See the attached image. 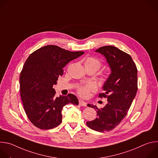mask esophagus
Returning a JSON list of instances; mask_svg holds the SVG:
<instances>
[{
  "label": "esophagus",
  "mask_w": 158,
  "mask_h": 158,
  "mask_svg": "<svg viewBox=\"0 0 158 158\" xmlns=\"http://www.w3.org/2000/svg\"><path fill=\"white\" fill-rule=\"evenodd\" d=\"M79 104L80 106H85V107L87 106V103L81 99L79 100Z\"/></svg>",
  "instance_id": "obj_1"
}]
</instances>
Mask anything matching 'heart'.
<instances>
[{
	"instance_id": "1",
	"label": "heart",
	"mask_w": 158,
	"mask_h": 158,
	"mask_svg": "<svg viewBox=\"0 0 158 158\" xmlns=\"http://www.w3.org/2000/svg\"><path fill=\"white\" fill-rule=\"evenodd\" d=\"M84 65L85 69L91 68L97 71L102 66V62L96 57H88L84 60ZM107 74L102 75L104 79H107ZM96 90V85L94 83L89 82L85 85L79 86L77 89V93L82 98H87L89 96L90 93L95 91Z\"/></svg>"
}]
</instances>
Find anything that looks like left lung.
<instances>
[{"label": "left lung", "instance_id": "8db88e82", "mask_svg": "<svg viewBox=\"0 0 158 158\" xmlns=\"http://www.w3.org/2000/svg\"><path fill=\"white\" fill-rule=\"evenodd\" d=\"M104 55L111 74L103 85L100 98L107 104L101 109L87 104L97 111V118L86 123L93 130L104 132L115 128L126 116L138 91V69L131 56L112 46H102L96 51Z\"/></svg>", "mask_w": 158, "mask_h": 158}]
</instances>
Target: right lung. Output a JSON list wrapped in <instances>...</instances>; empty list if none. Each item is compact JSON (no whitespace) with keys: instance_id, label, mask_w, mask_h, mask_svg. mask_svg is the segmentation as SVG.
I'll return each instance as SVG.
<instances>
[{"instance_id":"obj_1","label":"right lung","mask_w":158,"mask_h":158,"mask_svg":"<svg viewBox=\"0 0 158 158\" xmlns=\"http://www.w3.org/2000/svg\"><path fill=\"white\" fill-rule=\"evenodd\" d=\"M84 53L49 45L35 51L27 59L20 75V93L26 114L35 127H57L62 122L63 107L69 103L79 104L73 94L56 97L52 87L62 76L63 67Z\"/></svg>"}]
</instances>
